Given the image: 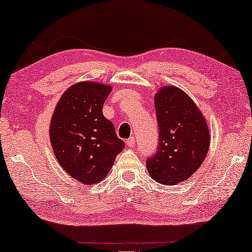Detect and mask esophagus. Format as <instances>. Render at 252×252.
I'll return each instance as SVG.
<instances>
[{
	"label": "esophagus",
	"instance_id": "34e87169",
	"mask_svg": "<svg viewBox=\"0 0 252 252\" xmlns=\"http://www.w3.org/2000/svg\"><path fill=\"white\" fill-rule=\"evenodd\" d=\"M126 146H127V147L132 148V147L134 146V143H135V140H134V138H133V137H130V138H129V139H127V140L126 141Z\"/></svg>",
	"mask_w": 252,
	"mask_h": 252
}]
</instances>
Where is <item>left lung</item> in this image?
<instances>
[{"instance_id": "left-lung-1", "label": "left lung", "mask_w": 252, "mask_h": 252, "mask_svg": "<svg viewBox=\"0 0 252 252\" xmlns=\"http://www.w3.org/2000/svg\"><path fill=\"white\" fill-rule=\"evenodd\" d=\"M159 127L156 154L147 159V169L156 182L175 185L196 171L210 148V132L201 111L185 92L163 86L155 95Z\"/></svg>"}]
</instances>
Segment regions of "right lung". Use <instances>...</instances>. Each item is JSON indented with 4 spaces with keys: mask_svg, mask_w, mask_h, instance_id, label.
<instances>
[{
    "mask_svg": "<svg viewBox=\"0 0 252 252\" xmlns=\"http://www.w3.org/2000/svg\"><path fill=\"white\" fill-rule=\"evenodd\" d=\"M112 87L95 82L70 86L56 105L50 122V142L59 165L79 183L104 179L125 148L103 104Z\"/></svg>",
    "mask_w": 252,
    "mask_h": 252,
    "instance_id": "add662e5",
    "label": "right lung"
}]
</instances>
